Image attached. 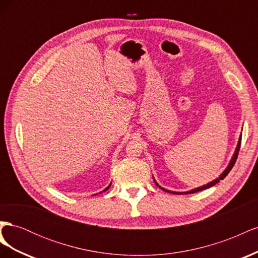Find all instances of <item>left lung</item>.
<instances>
[{
    "mask_svg": "<svg viewBox=\"0 0 258 258\" xmlns=\"http://www.w3.org/2000/svg\"><path fill=\"white\" fill-rule=\"evenodd\" d=\"M241 137H242V136H240V138H239V141H238V145H237V148H236L235 154H233L232 158H231V160H230V162H229L228 167L225 169V171H224V172H223V173L220 175V177H217L216 179H214V181H212V182L208 183L207 185L200 186V187H198V188H195V189H191V190H189V191H185V192H176V191H171V190H167V189H165V188H162V187H160V186H159L157 183H156V182H155V184L157 185V186H159V188H161L162 190H166V191H168V192H173V194H175V195H182V194H194V192H197V191H200V190L207 189V188H209V187H212V186H214L215 184H217L218 182H220V179H223L224 177H226V175H227V174L230 172V170L232 169V167L235 166L236 160H237V158H238V153H239V150H240V145H241ZM153 178H154V177H153ZM154 181H155V179H154Z\"/></svg>",
    "mask_w": 258,
    "mask_h": 258,
    "instance_id": "left-lung-1",
    "label": "left lung"
}]
</instances>
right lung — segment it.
I'll return each instance as SVG.
<instances>
[{
    "mask_svg": "<svg viewBox=\"0 0 258 258\" xmlns=\"http://www.w3.org/2000/svg\"><path fill=\"white\" fill-rule=\"evenodd\" d=\"M110 186H111V184H110V185H108V186H107V187H106V188H105V189H104V190H103V191H105V190H107V189H108V188H110Z\"/></svg>",
    "mask_w": 258,
    "mask_h": 258,
    "instance_id": "obj_1",
    "label": "right lung"
}]
</instances>
